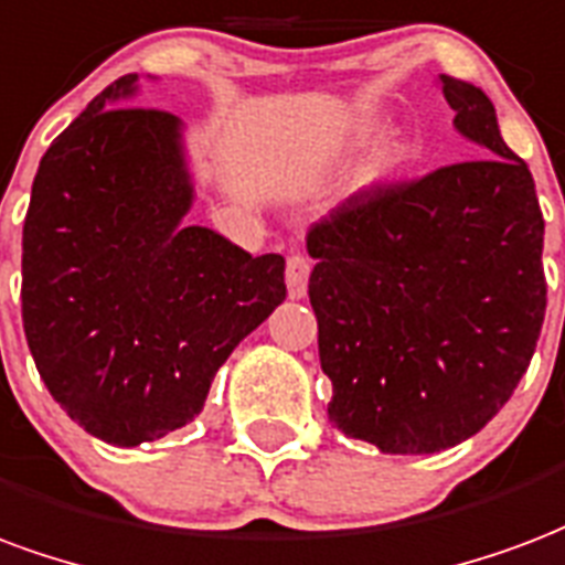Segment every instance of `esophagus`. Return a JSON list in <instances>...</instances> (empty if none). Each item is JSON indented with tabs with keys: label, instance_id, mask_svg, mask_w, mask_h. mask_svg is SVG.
<instances>
[{
	"label": "esophagus",
	"instance_id": "34e87169",
	"mask_svg": "<svg viewBox=\"0 0 565 565\" xmlns=\"http://www.w3.org/2000/svg\"><path fill=\"white\" fill-rule=\"evenodd\" d=\"M308 275H311V263L305 254H290L287 257V271H284V278H287V294L290 299H302L305 290H308Z\"/></svg>",
	"mask_w": 565,
	"mask_h": 565
}]
</instances>
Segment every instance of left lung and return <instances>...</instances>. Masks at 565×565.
Returning a JSON list of instances; mask_svg holds the SVG:
<instances>
[{
    "mask_svg": "<svg viewBox=\"0 0 565 565\" xmlns=\"http://www.w3.org/2000/svg\"><path fill=\"white\" fill-rule=\"evenodd\" d=\"M488 158L362 188L308 230L329 419L380 452L431 455L494 419L530 367L548 284L527 164L482 89L440 74Z\"/></svg>",
    "mask_w": 565,
    "mask_h": 565,
    "instance_id": "left-lung-1",
    "label": "left lung"
}]
</instances>
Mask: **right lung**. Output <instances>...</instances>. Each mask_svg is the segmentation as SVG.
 Masks as SVG:
<instances>
[{
	"label": "right lung",
	"mask_w": 565,
	"mask_h": 565,
	"mask_svg": "<svg viewBox=\"0 0 565 565\" xmlns=\"http://www.w3.org/2000/svg\"><path fill=\"white\" fill-rule=\"evenodd\" d=\"M125 74L50 143L23 221V332L83 431L140 446L194 422L218 367L284 302V257L185 227L179 119L116 107Z\"/></svg>",
	"instance_id": "1"
}]
</instances>
